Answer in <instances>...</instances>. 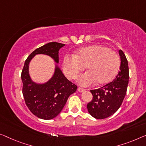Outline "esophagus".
I'll list each match as a JSON object with an SVG mask.
<instances>
[{
	"label": "esophagus",
	"instance_id": "esophagus-1",
	"mask_svg": "<svg viewBox=\"0 0 146 146\" xmlns=\"http://www.w3.org/2000/svg\"><path fill=\"white\" fill-rule=\"evenodd\" d=\"M78 91H79V92H84V91H85V89H84V88H78Z\"/></svg>",
	"mask_w": 146,
	"mask_h": 146
}]
</instances>
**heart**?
<instances>
[{"label":"heart","mask_w":146,"mask_h":146,"mask_svg":"<svg viewBox=\"0 0 146 146\" xmlns=\"http://www.w3.org/2000/svg\"><path fill=\"white\" fill-rule=\"evenodd\" d=\"M88 71L80 76L78 82L87 86L95 83L102 85L115 79L120 67L116 52L102 45L94 44L79 49L74 56H66L63 70L69 79H75L84 68Z\"/></svg>","instance_id":"b5f03b06"}]
</instances>
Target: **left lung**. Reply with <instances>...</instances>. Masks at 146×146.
Wrapping results in <instances>:
<instances>
[{
    "instance_id": "8db88e82",
    "label": "left lung",
    "mask_w": 146,
    "mask_h": 146,
    "mask_svg": "<svg viewBox=\"0 0 146 146\" xmlns=\"http://www.w3.org/2000/svg\"><path fill=\"white\" fill-rule=\"evenodd\" d=\"M119 54L121 66L115 79L101 88L90 90L93 98L87 104V109L89 113L96 119H106L114 114L120 108L127 93L129 65L124 52L119 50Z\"/></svg>"
}]
</instances>
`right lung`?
Listing matches in <instances>:
<instances>
[{
  "label": "right lung",
  "instance_id": "right-lung-1",
  "mask_svg": "<svg viewBox=\"0 0 146 146\" xmlns=\"http://www.w3.org/2000/svg\"><path fill=\"white\" fill-rule=\"evenodd\" d=\"M64 44L52 42L36 48L25 60L22 72L23 95L25 104L33 114L38 118L50 120L58 116L66 105L69 96L77 90V86L67 79L57 64L52 77L44 84L32 80L29 75V63L37 54L50 56L59 63V50Z\"/></svg>",
  "mask_w": 146,
  "mask_h": 146
}]
</instances>
